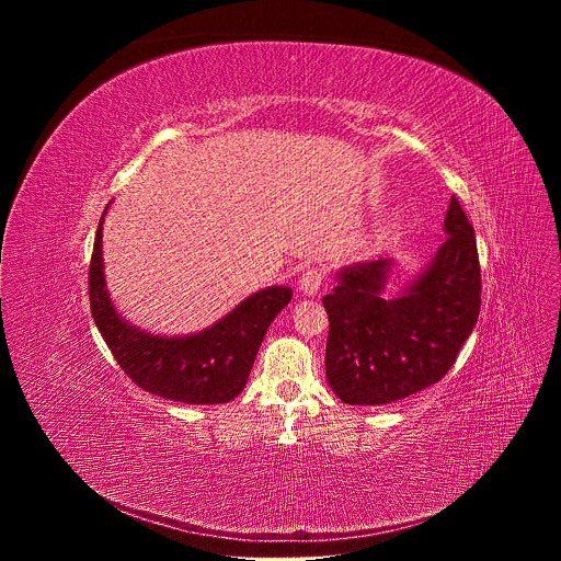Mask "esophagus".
<instances>
[{"instance_id":"1","label":"esophagus","mask_w":561,"mask_h":561,"mask_svg":"<svg viewBox=\"0 0 561 561\" xmlns=\"http://www.w3.org/2000/svg\"><path fill=\"white\" fill-rule=\"evenodd\" d=\"M322 282H324L322 271H319V268H308V271L301 273V277H299V290H301L304 295L312 297V295H317V290H319V286H322Z\"/></svg>"}]
</instances>
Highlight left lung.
<instances>
[{
	"label": "left lung",
	"instance_id": "left-lung-1",
	"mask_svg": "<svg viewBox=\"0 0 561 561\" xmlns=\"http://www.w3.org/2000/svg\"><path fill=\"white\" fill-rule=\"evenodd\" d=\"M446 239L433 262L392 299V260L353 264L322 301L329 312L327 379L344 404L399 402L439 381L472 333L482 275L474 230L450 197Z\"/></svg>",
	"mask_w": 561,
	"mask_h": 561
}]
</instances>
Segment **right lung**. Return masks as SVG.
I'll return each instance as SVG.
<instances>
[{
	"instance_id": "obj_1",
	"label": "right lung",
	"mask_w": 561,
	"mask_h": 561,
	"mask_svg": "<svg viewBox=\"0 0 561 561\" xmlns=\"http://www.w3.org/2000/svg\"><path fill=\"white\" fill-rule=\"evenodd\" d=\"M104 215L95 234L89 295L95 324L122 370L146 392L173 402H230L244 390L262 340L277 312L290 301L293 290L288 286L262 288L237 304L219 322L193 335L146 333L126 322L111 301L102 257Z\"/></svg>"
}]
</instances>
